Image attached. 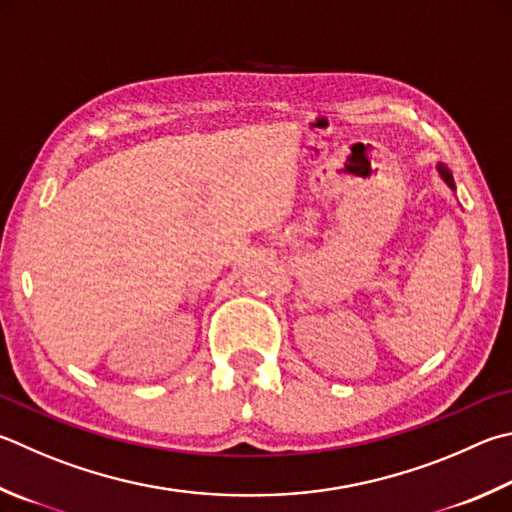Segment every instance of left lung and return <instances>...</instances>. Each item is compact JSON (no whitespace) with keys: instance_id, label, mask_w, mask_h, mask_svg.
<instances>
[{"instance_id":"obj_1","label":"left lung","mask_w":512,"mask_h":512,"mask_svg":"<svg viewBox=\"0 0 512 512\" xmlns=\"http://www.w3.org/2000/svg\"><path fill=\"white\" fill-rule=\"evenodd\" d=\"M439 170H441V174H443V179H445V181H448V185H450V188H454V181H452V174H450V170H448V167H443V165H439Z\"/></svg>"}]
</instances>
